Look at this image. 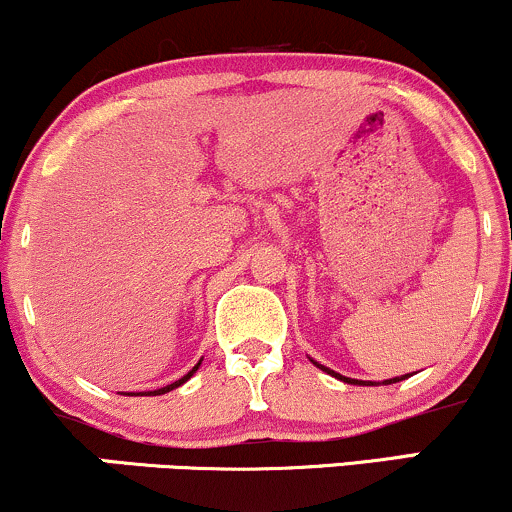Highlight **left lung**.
I'll return each instance as SVG.
<instances>
[{
    "label": "left lung",
    "mask_w": 512,
    "mask_h": 512,
    "mask_svg": "<svg viewBox=\"0 0 512 512\" xmlns=\"http://www.w3.org/2000/svg\"><path fill=\"white\" fill-rule=\"evenodd\" d=\"M317 368L320 370H325V373H330L332 378H337V380H344V383H349V385H378V383H373V380H354V378H346V375H339V373H334V370H330L327 366H320V363L317 361H313ZM404 378H409V375H402V378H390V380H385L383 385H392V383H399V380H404Z\"/></svg>",
    "instance_id": "8db88e82"
}]
</instances>
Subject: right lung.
<instances>
[{
    "instance_id": "1",
    "label": "right lung",
    "mask_w": 512,
    "mask_h": 512,
    "mask_svg": "<svg viewBox=\"0 0 512 512\" xmlns=\"http://www.w3.org/2000/svg\"><path fill=\"white\" fill-rule=\"evenodd\" d=\"M199 363H202V358H199ZM199 363H197V366H195V368H192V370H190V373H187V375H182V378H180V380H175V383H170V385H166V387H161V390H154V392H137V395H151V397H154V395H166V392H170V390H175V387H180L182 383H187V380H190V378H192V375H195V370L199 368ZM127 395H129V392H127Z\"/></svg>"
}]
</instances>
